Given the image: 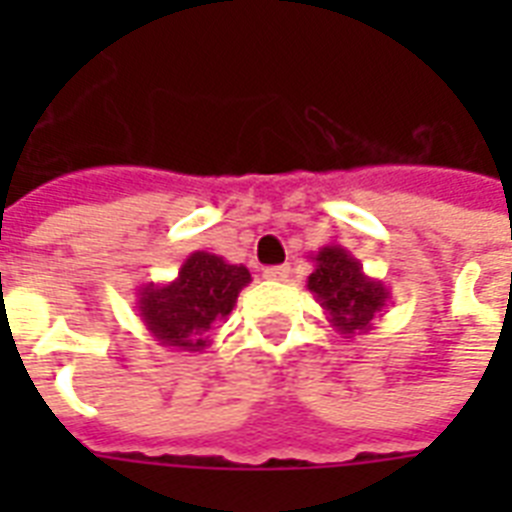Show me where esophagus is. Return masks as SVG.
<instances>
[{
    "instance_id": "esophagus-1",
    "label": "esophagus",
    "mask_w": 512,
    "mask_h": 512,
    "mask_svg": "<svg viewBox=\"0 0 512 512\" xmlns=\"http://www.w3.org/2000/svg\"><path fill=\"white\" fill-rule=\"evenodd\" d=\"M289 265H276V268H265L263 276L268 281H287L289 279Z\"/></svg>"
}]
</instances>
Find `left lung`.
<instances>
[{
    "label": "left lung",
    "mask_w": 512,
    "mask_h": 512,
    "mask_svg": "<svg viewBox=\"0 0 512 512\" xmlns=\"http://www.w3.org/2000/svg\"><path fill=\"white\" fill-rule=\"evenodd\" d=\"M311 260L313 273L308 276V289L324 308L332 329L345 337L366 335L374 319H380L388 308V287L366 276L361 263L340 244L321 247Z\"/></svg>",
    "instance_id": "1"
}]
</instances>
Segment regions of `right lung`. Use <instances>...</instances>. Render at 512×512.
Segmentation results:
<instances>
[{
	"instance_id": "1",
	"label": "right lung",
	"mask_w": 512,
	"mask_h": 512,
	"mask_svg": "<svg viewBox=\"0 0 512 512\" xmlns=\"http://www.w3.org/2000/svg\"><path fill=\"white\" fill-rule=\"evenodd\" d=\"M252 276L212 252H191L167 284L138 289L143 327L159 345L201 353L212 342V329L231 316L236 297Z\"/></svg>"
}]
</instances>
